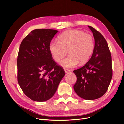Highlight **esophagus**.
I'll use <instances>...</instances> for the list:
<instances>
[{"label":"esophagus","instance_id":"obj_1","mask_svg":"<svg viewBox=\"0 0 124 124\" xmlns=\"http://www.w3.org/2000/svg\"><path fill=\"white\" fill-rule=\"evenodd\" d=\"M64 70H65V73L68 72H69V71H70L69 69H66V68H65V69H64Z\"/></svg>","mask_w":124,"mask_h":124}]
</instances>
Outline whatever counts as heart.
<instances>
[{
	"label": "heart",
	"mask_w": 124,
	"mask_h": 124,
	"mask_svg": "<svg viewBox=\"0 0 124 124\" xmlns=\"http://www.w3.org/2000/svg\"><path fill=\"white\" fill-rule=\"evenodd\" d=\"M95 42L93 36L80 30H69L59 36L58 41H52L48 48L51 55L56 62L66 68H72L78 63H86L93 54Z\"/></svg>",
	"instance_id": "heart-1"
}]
</instances>
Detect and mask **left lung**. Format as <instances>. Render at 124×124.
I'll use <instances>...</instances> for the list:
<instances>
[{
  "instance_id": "1",
  "label": "left lung",
  "mask_w": 124,
  "mask_h": 124,
  "mask_svg": "<svg viewBox=\"0 0 124 124\" xmlns=\"http://www.w3.org/2000/svg\"><path fill=\"white\" fill-rule=\"evenodd\" d=\"M88 27L95 38L92 57L86 64L73 71L77 81L73 88L77 94L86 100H94L106 93L112 78L111 52L104 37L92 26Z\"/></svg>"
}]
</instances>
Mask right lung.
Masks as SVG:
<instances>
[{
	"mask_svg": "<svg viewBox=\"0 0 124 124\" xmlns=\"http://www.w3.org/2000/svg\"><path fill=\"white\" fill-rule=\"evenodd\" d=\"M58 31L36 29L22 40L18 51L17 81L22 91L31 100L43 102L52 98L65 75L52 58L49 44Z\"/></svg>",
	"mask_w": 124,
	"mask_h": 124,
	"instance_id": "right-lung-1",
	"label": "right lung"
}]
</instances>
